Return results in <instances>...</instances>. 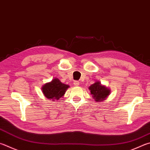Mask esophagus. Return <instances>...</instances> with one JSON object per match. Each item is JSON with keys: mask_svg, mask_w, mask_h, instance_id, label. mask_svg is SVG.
<instances>
[{"mask_svg": "<svg viewBox=\"0 0 150 150\" xmlns=\"http://www.w3.org/2000/svg\"><path fill=\"white\" fill-rule=\"evenodd\" d=\"M73 84H74L75 86H79V81H74V82H73Z\"/></svg>", "mask_w": 150, "mask_h": 150, "instance_id": "1", "label": "esophagus"}]
</instances>
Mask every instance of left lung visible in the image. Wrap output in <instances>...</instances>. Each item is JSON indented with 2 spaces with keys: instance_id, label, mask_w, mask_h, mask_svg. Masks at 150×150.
Here are the masks:
<instances>
[{
  "instance_id": "left-lung-1",
  "label": "left lung",
  "mask_w": 150,
  "mask_h": 150,
  "mask_svg": "<svg viewBox=\"0 0 150 150\" xmlns=\"http://www.w3.org/2000/svg\"><path fill=\"white\" fill-rule=\"evenodd\" d=\"M88 88L92 97L96 102L103 101L110 94V90L105 86L102 85L101 83L100 82L92 84L88 87Z\"/></svg>"
}]
</instances>
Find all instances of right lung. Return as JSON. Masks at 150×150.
Segmentation results:
<instances>
[{"instance_id": "1", "label": "right lung", "mask_w": 150, "mask_h": 150, "mask_svg": "<svg viewBox=\"0 0 150 150\" xmlns=\"http://www.w3.org/2000/svg\"><path fill=\"white\" fill-rule=\"evenodd\" d=\"M69 86L62 83L58 79L55 78L50 83L42 86V91L48 99L58 100L63 97Z\"/></svg>"}]
</instances>
